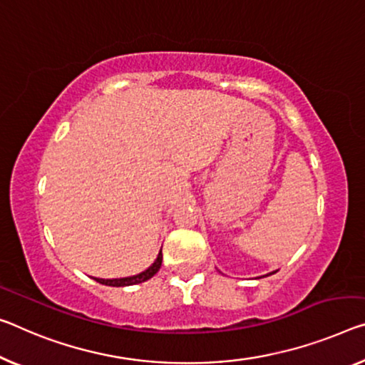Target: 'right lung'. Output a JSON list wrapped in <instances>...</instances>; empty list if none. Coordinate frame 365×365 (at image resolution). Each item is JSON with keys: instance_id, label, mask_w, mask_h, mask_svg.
<instances>
[{"instance_id": "obj_1", "label": "right lung", "mask_w": 365, "mask_h": 365, "mask_svg": "<svg viewBox=\"0 0 365 365\" xmlns=\"http://www.w3.org/2000/svg\"><path fill=\"white\" fill-rule=\"evenodd\" d=\"M161 261H163V255L161 251L158 253V257H156L153 264H151L147 271L137 274V276H130V277H120V279H98L94 277V280L103 285H110V287H127V285H135V284H142L145 280H148L155 276L156 272L160 271L161 267Z\"/></svg>"}]
</instances>
